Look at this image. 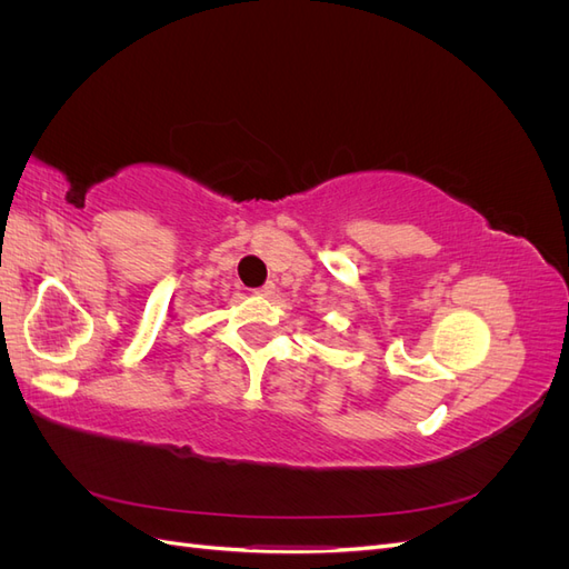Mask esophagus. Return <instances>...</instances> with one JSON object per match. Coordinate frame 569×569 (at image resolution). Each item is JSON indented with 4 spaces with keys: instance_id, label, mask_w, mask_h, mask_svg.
<instances>
[{
    "instance_id": "34e87169",
    "label": "esophagus",
    "mask_w": 569,
    "mask_h": 569,
    "mask_svg": "<svg viewBox=\"0 0 569 569\" xmlns=\"http://www.w3.org/2000/svg\"><path fill=\"white\" fill-rule=\"evenodd\" d=\"M253 291H256V295H261V297H270L272 291H274V284H272V282H266L263 287H258V289H253Z\"/></svg>"
}]
</instances>
